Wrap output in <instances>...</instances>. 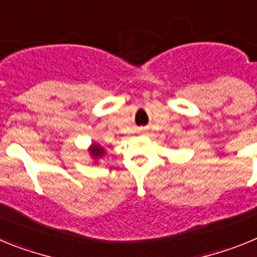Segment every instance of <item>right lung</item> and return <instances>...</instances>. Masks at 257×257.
Returning <instances> with one entry per match:
<instances>
[{
    "mask_svg": "<svg viewBox=\"0 0 257 257\" xmlns=\"http://www.w3.org/2000/svg\"><path fill=\"white\" fill-rule=\"evenodd\" d=\"M87 152L95 162H97L100 158H103V157L105 156V149H104V147H101L99 143H91V145H90V148L87 149Z\"/></svg>",
    "mask_w": 257,
    "mask_h": 257,
    "instance_id": "right-lung-1",
    "label": "right lung"
}]
</instances>
